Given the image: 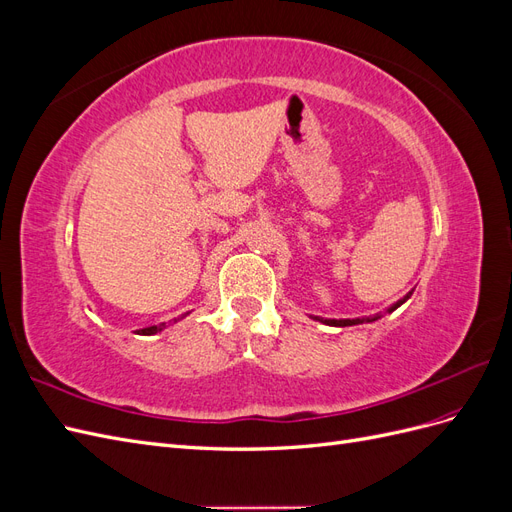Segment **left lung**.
Returning <instances> with one entry per match:
<instances>
[{"instance_id":"left-lung-1","label":"left lung","mask_w":512,"mask_h":512,"mask_svg":"<svg viewBox=\"0 0 512 512\" xmlns=\"http://www.w3.org/2000/svg\"><path fill=\"white\" fill-rule=\"evenodd\" d=\"M410 294H412V292H410ZM410 294H406L404 299H399L397 303H393L389 309H386V314H391V312H395V309H397L399 305H404V303L410 299ZM378 318H382V314H376V316H365V318H339V320H335V318H320V316H314V320H318V322H322V324H329V327H354V324L374 322V320H378Z\"/></svg>"}]
</instances>
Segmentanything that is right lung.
<instances>
[{
  "instance_id": "1",
  "label": "right lung",
  "mask_w": 512,
  "mask_h": 512,
  "mask_svg": "<svg viewBox=\"0 0 512 512\" xmlns=\"http://www.w3.org/2000/svg\"><path fill=\"white\" fill-rule=\"evenodd\" d=\"M190 314V312H188ZM188 314H183L181 318H185V316H188ZM166 329V322H162V324H153V327H147V329H141V331H138V333H141V335H156V333H162Z\"/></svg>"
}]
</instances>
